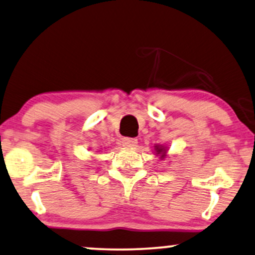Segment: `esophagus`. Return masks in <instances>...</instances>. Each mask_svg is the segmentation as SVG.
I'll return each mask as SVG.
<instances>
[{
  "label": "esophagus",
  "mask_w": 255,
  "mask_h": 255,
  "mask_svg": "<svg viewBox=\"0 0 255 255\" xmlns=\"http://www.w3.org/2000/svg\"><path fill=\"white\" fill-rule=\"evenodd\" d=\"M124 145L127 146H135L138 143V139L136 138H124L123 139Z\"/></svg>",
  "instance_id": "34e87169"
}]
</instances>
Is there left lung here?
Returning a JSON list of instances; mask_svg holds the SVG:
<instances>
[{
	"label": "left lung",
	"instance_id": "left-lung-1",
	"mask_svg": "<svg viewBox=\"0 0 255 255\" xmlns=\"http://www.w3.org/2000/svg\"><path fill=\"white\" fill-rule=\"evenodd\" d=\"M155 153H156V156H160L161 160H164L167 157V150L168 148L163 145H156L155 146Z\"/></svg>",
	"mask_w": 255,
	"mask_h": 255
}]
</instances>
